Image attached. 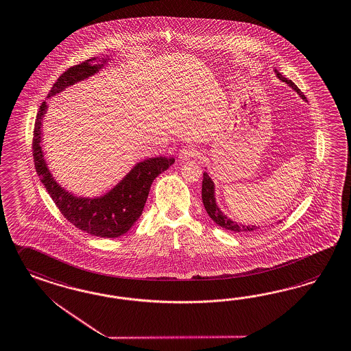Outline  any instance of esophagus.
Wrapping results in <instances>:
<instances>
[{
  "label": "esophagus",
  "instance_id": "esophagus-1",
  "mask_svg": "<svg viewBox=\"0 0 351 351\" xmlns=\"http://www.w3.org/2000/svg\"><path fill=\"white\" fill-rule=\"evenodd\" d=\"M196 155H197L196 149H195V147H191V146H187V147H183V149L180 150V159L182 162H189L191 159L196 158Z\"/></svg>",
  "mask_w": 351,
  "mask_h": 351
}]
</instances>
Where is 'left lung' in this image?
<instances>
[{
    "label": "left lung",
    "mask_w": 351,
    "mask_h": 351,
    "mask_svg": "<svg viewBox=\"0 0 351 351\" xmlns=\"http://www.w3.org/2000/svg\"><path fill=\"white\" fill-rule=\"evenodd\" d=\"M274 71L276 73V77L280 81L285 82L293 90L297 91L298 95L302 99L306 100L304 94L298 89L297 85L293 81L288 80L287 77H284L276 69H274ZM205 169L206 171H204V180H202V202H204V206L206 208L208 216L219 226L224 228L226 230L235 232V233H250V232L256 230L257 229L256 225H244L238 223V221H234L233 219H230L229 216L225 215L224 213L220 210V207H219L217 202H216L215 183H214V180H211L210 171H207V168H205ZM281 221H282V219H280L278 223H281Z\"/></svg>",
    "instance_id": "8db88e82"
}]
</instances>
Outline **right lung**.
Returning a JSON list of instances; mask_svg holds the SVG:
<instances>
[{
	"mask_svg": "<svg viewBox=\"0 0 351 351\" xmlns=\"http://www.w3.org/2000/svg\"><path fill=\"white\" fill-rule=\"evenodd\" d=\"M110 61L106 56L94 57L69 69L54 82L47 99L94 76ZM47 109V101H43L36 114L33 156L36 174L54 204L71 224L85 233L101 238H117L127 233L143 214L153 180L174 164L176 159L165 156L147 158L136 162L131 171L106 193L94 197L77 196L56 180L45 159L42 127Z\"/></svg>",
	"mask_w": 351,
	"mask_h": 351,
	"instance_id": "right-lung-1",
	"label": "right lung"
}]
</instances>
